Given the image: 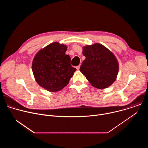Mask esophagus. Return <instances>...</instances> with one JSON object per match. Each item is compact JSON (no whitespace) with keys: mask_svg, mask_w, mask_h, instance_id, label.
<instances>
[{"mask_svg":"<svg viewBox=\"0 0 148 148\" xmlns=\"http://www.w3.org/2000/svg\"><path fill=\"white\" fill-rule=\"evenodd\" d=\"M79 68H80V66H79V65L76 67V69H77V70H79Z\"/></svg>","mask_w":148,"mask_h":148,"instance_id":"esophagus-1","label":"esophagus"}]
</instances>
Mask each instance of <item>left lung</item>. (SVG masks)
<instances>
[{"label": "left lung", "mask_w": 148, "mask_h": 148, "mask_svg": "<svg viewBox=\"0 0 148 148\" xmlns=\"http://www.w3.org/2000/svg\"><path fill=\"white\" fill-rule=\"evenodd\" d=\"M82 54L86 59L79 70L91 85L98 89L111 86L119 71V64L115 55L99 43L83 47Z\"/></svg>", "instance_id": "1"}]
</instances>
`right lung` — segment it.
<instances>
[{"mask_svg": "<svg viewBox=\"0 0 148 148\" xmlns=\"http://www.w3.org/2000/svg\"><path fill=\"white\" fill-rule=\"evenodd\" d=\"M67 46L54 42L40 49L32 62V71L38 85L50 92L62 90L69 82L76 69L66 54Z\"/></svg>", "mask_w": 148, "mask_h": 148, "instance_id": "obj_1", "label": "right lung"}]
</instances>
